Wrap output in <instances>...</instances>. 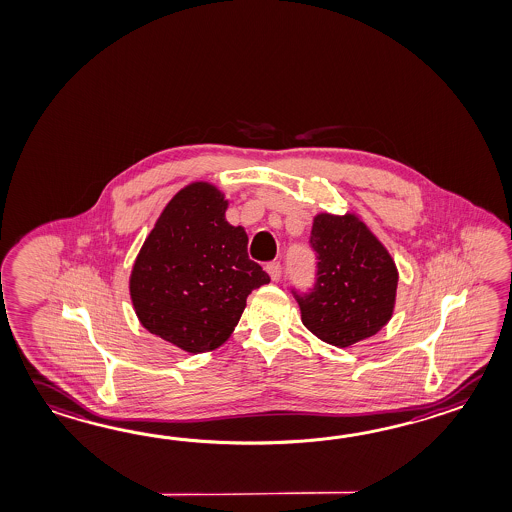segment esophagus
Here are the masks:
<instances>
[{
	"instance_id": "34e87169",
	"label": "esophagus",
	"mask_w": 512,
	"mask_h": 512,
	"mask_svg": "<svg viewBox=\"0 0 512 512\" xmlns=\"http://www.w3.org/2000/svg\"><path fill=\"white\" fill-rule=\"evenodd\" d=\"M266 272L270 273L272 281H279V279H281V273H283V266H281V262H268V264H266Z\"/></svg>"
}]
</instances>
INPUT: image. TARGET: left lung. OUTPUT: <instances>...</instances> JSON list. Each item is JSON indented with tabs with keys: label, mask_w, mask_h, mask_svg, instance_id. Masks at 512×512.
<instances>
[{
	"label": "left lung",
	"mask_w": 512,
	"mask_h": 512,
	"mask_svg": "<svg viewBox=\"0 0 512 512\" xmlns=\"http://www.w3.org/2000/svg\"><path fill=\"white\" fill-rule=\"evenodd\" d=\"M310 248L318 261L316 281L305 294L292 288L303 325L334 347L376 334L393 314L398 283L382 242L354 215L321 213Z\"/></svg>",
	"instance_id": "8db88e82"
}]
</instances>
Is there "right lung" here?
<instances>
[{
	"label": "right lung",
	"mask_w": 512,
	"mask_h": 512,
	"mask_svg": "<svg viewBox=\"0 0 512 512\" xmlns=\"http://www.w3.org/2000/svg\"><path fill=\"white\" fill-rule=\"evenodd\" d=\"M228 202L209 183L172 198L137 255L130 296L141 325L187 353L228 340L251 290L270 275L248 257V235L226 220Z\"/></svg>",
	"instance_id": "obj_1"
}]
</instances>
